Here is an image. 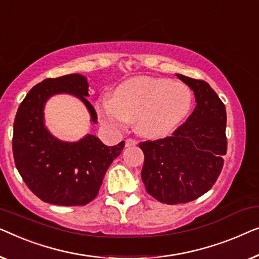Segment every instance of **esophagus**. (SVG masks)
<instances>
[{
	"mask_svg": "<svg viewBox=\"0 0 259 259\" xmlns=\"http://www.w3.org/2000/svg\"><path fill=\"white\" fill-rule=\"evenodd\" d=\"M137 144V141L136 140H133V138H128V140L125 141V147L129 148V147H135V145Z\"/></svg>",
	"mask_w": 259,
	"mask_h": 259,
	"instance_id": "1",
	"label": "esophagus"
}]
</instances>
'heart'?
I'll use <instances>...</instances> for the list:
<instances>
[{"label":"heart","mask_w":259,"mask_h":259,"mask_svg":"<svg viewBox=\"0 0 259 259\" xmlns=\"http://www.w3.org/2000/svg\"><path fill=\"white\" fill-rule=\"evenodd\" d=\"M192 102L190 89L165 78L135 77L115 89L114 97H101L96 112L101 122L114 130L136 118L137 130L147 137H162L184 121Z\"/></svg>","instance_id":"heart-1"}]
</instances>
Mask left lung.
Wrapping results in <instances>:
<instances>
[{"instance_id":"obj_1","label":"left lung","mask_w":259,"mask_h":259,"mask_svg":"<svg viewBox=\"0 0 259 259\" xmlns=\"http://www.w3.org/2000/svg\"><path fill=\"white\" fill-rule=\"evenodd\" d=\"M177 77L194 90L195 110L171 136L140 143L147 192L169 205L195 201L209 191L223 169L228 149L223 102L202 79Z\"/></svg>"}]
</instances>
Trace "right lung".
Wrapping results in <instances>:
<instances>
[{"instance_id": "add662e5", "label": "right lung", "mask_w": 259, "mask_h": 259, "mask_svg": "<svg viewBox=\"0 0 259 259\" xmlns=\"http://www.w3.org/2000/svg\"><path fill=\"white\" fill-rule=\"evenodd\" d=\"M88 88L87 78L79 74L47 78L32 87L16 112L14 161L27 187L43 202L62 206L90 203L98 195L108 167L124 148V141L108 147L94 135L69 143L57 140L45 126L47 100L63 93L78 97L96 123V111L85 98Z\"/></svg>"}]
</instances>
